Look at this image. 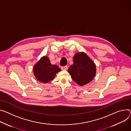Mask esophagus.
<instances>
[{"label": "esophagus", "instance_id": "1", "mask_svg": "<svg viewBox=\"0 0 131 131\" xmlns=\"http://www.w3.org/2000/svg\"><path fill=\"white\" fill-rule=\"evenodd\" d=\"M67 68H68L67 66H62L61 67V69L63 70H66V69H67Z\"/></svg>", "mask_w": 131, "mask_h": 131}]
</instances>
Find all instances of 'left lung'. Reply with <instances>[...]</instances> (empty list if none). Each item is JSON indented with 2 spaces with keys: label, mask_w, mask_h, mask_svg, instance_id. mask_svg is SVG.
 Instances as JSON below:
<instances>
[{
  "label": "left lung",
  "mask_w": 131,
  "mask_h": 131,
  "mask_svg": "<svg viewBox=\"0 0 131 131\" xmlns=\"http://www.w3.org/2000/svg\"><path fill=\"white\" fill-rule=\"evenodd\" d=\"M74 63L68 68L73 80L80 86L90 82L96 72V65L84 53H78L73 58Z\"/></svg>",
  "instance_id": "left-lung-1"
}]
</instances>
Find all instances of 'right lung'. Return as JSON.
Masks as SVG:
<instances>
[{
    "instance_id": "1",
    "label": "right lung",
    "mask_w": 131,
    "mask_h": 131,
    "mask_svg": "<svg viewBox=\"0 0 131 131\" xmlns=\"http://www.w3.org/2000/svg\"><path fill=\"white\" fill-rule=\"evenodd\" d=\"M61 71L56 65L51 64L49 58L44 56L35 65L33 72L36 78L43 83H47L54 79L56 74Z\"/></svg>"
}]
</instances>
